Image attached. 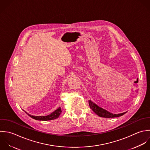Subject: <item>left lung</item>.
Returning a JSON list of instances; mask_svg holds the SVG:
<instances>
[{
	"mask_svg": "<svg viewBox=\"0 0 150 150\" xmlns=\"http://www.w3.org/2000/svg\"><path fill=\"white\" fill-rule=\"evenodd\" d=\"M89 105L91 109L99 117H105V118H113V117H117L125 115L126 112L120 113V114H113L106 110L98 106L97 105L94 103L91 100L89 101Z\"/></svg>",
	"mask_w": 150,
	"mask_h": 150,
	"instance_id": "8db88e82",
	"label": "left lung"
}]
</instances>
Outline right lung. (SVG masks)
Listing matches in <instances>:
<instances>
[{"instance_id":"1","label":"right lung","mask_w":150,"mask_h":150,"mask_svg":"<svg viewBox=\"0 0 150 150\" xmlns=\"http://www.w3.org/2000/svg\"><path fill=\"white\" fill-rule=\"evenodd\" d=\"M29 116H30L31 118L35 119V120H42V121H47V120H54L55 119L57 118H58L59 115H61V113L62 112L61 110V108L59 107V108H58L56 110H55L54 112L51 113L50 115H47V116H32L29 115L28 113H27L26 112H25Z\"/></svg>"}]
</instances>
